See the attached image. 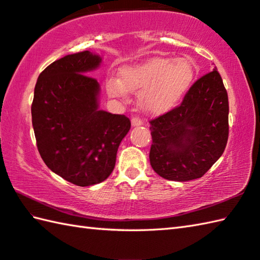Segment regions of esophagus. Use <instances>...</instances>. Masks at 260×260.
I'll use <instances>...</instances> for the list:
<instances>
[{
  "label": "esophagus",
  "instance_id": "obj_1",
  "mask_svg": "<svg viewBox=\"0 0 260 260\" xmlns=\"http://www.w3.org/2000/svg\"><path fill=\"white\" fill-rule=\"evenodd\" d=\"M142 124H143V121H142L141 118H139V117H133V118H132V126L136 127V126H141Z\"/></svg>",
  "mask_w": 260,
  "mask_h": 260
}]
</instances>
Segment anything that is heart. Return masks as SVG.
Masks as SVG:
<instances>
[{"label": "heart", "mask_w": 260, "mask_h": 260, "mask_svg": "<svg viewBox=\"0 0 260 260\" xmlns=\"http://www.w3.org/2000/svg\"><path fill=\"white\" fill-rule=\"evenodd\" d=\"M193 78L194 67L189 60L157 57L121 68L120 80L107 79L106 90L116 99H126L128 91L140 92L141 107L148 114L159 115L178 105Z\"/></svg>", "instance_id": "b5f03b06"}]
</instances>
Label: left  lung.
Masks as SVG:
<instances>
[{
	"label": "left lung",
	"instance_id": "obj_1",
	"mask_svg": "<svg viewBox=\"0 0 260 260\" xmlns=\"http://www.w3.org/2000/svg\"><path fill=\"white\" fill-rule=\"evenodd\" d=\"M228 115V93L213 69L190 87L179 106L150 121L153 170L171 181L201 178L227 145Z\"/></svg>",
	"mask_w": 260,
	"mask_h": 260
}]
</instances>
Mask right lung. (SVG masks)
<instances>
[{
  "instance_id": "1",
  "label": "right lung",
  "mask_w": 260,
  "mask_h": 260,
  "mask_svg": "<svg viewBox=\"0 0 260 260\" xmlns=\"http://www.w3.org/2000/svg\"><path fill=\"white\" fill-rule=\"evenodd\" d=\"M102 58L90 51L68 54L39 75L31 114L38 151L52 172L78 186L93 185L113 172L131 120L99 109V84L87 76Z\"/></svg>"
}]
</instances>
